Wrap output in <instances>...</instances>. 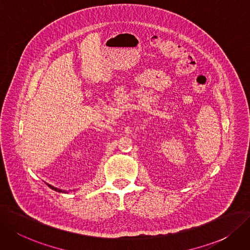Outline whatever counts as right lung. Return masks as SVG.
Instances as JSON below:
<instances>
[{
    "instance_id": "right-lung-1",
    "label": "right lung",
    "mask_w": 250,
    "mask_h": 250,
    "mask_svg": "<svg viewBox=\"0 0 250 250\" xmlns=\"http://www.w3.org/2000/svg\"><path fill=\"white\" fill-rule=\"evenodd\" d=\"M47 186H48L50 188L54 189V191H56V192H58V193H68L67 191H64V189H61V188H55V187H53V186H51V185H49V184H47Z\"/></svg>"
}]
</instances>
